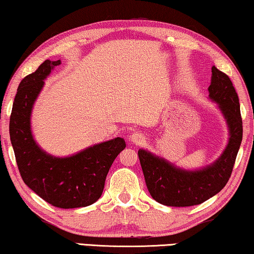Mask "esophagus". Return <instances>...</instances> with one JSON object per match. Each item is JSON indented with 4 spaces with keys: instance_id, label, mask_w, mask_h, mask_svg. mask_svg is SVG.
I'll use <instances>...</instances> for the list:
<instances>
[{
    "instance_id": "1",
    "label": "esophagus",
    "mask_w": 254,
    "mask_h": 254,
    "mask_svg": "<svg viewBox=\"0 0 254 254\" xmlns=\"http://www.w3.org/2000/svg\"><path fill=\"white\" fill-rule=\"evenodd\" d=\"M130 141L134 145H141V143L145 142V135L140 133V132H133L130 135Z\"/></svg>"
}]
</instances>
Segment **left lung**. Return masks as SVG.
Returning a JSON list of instances; mask_svg holds the SVG:
<instances>
[{
  "label": "left lung",
  "instance_id": "obj_1",
  "mask_svg": "<svg viewBox=\"0 0 254 254\" xmlns=\"http://www.w3.org/2000/svg\"><path fill=\"white\" fill-rule=\"evenodd\" d=\"M210 100L217 104L228 127V143L213 163L197 170L175 165L149 150L138 155L149 194L156 202L168 206L197 205L218 194L228 183L243 138L240 101L230 78L212 67Z\"/></svg>",
  "mask_w": 254,
  "mask_h": 254
}]
</instances>
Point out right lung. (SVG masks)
I'll list each match as a JSON object with an SVG mask.
<instances>
[{
	"label": "right lung",
	"instance_id": "1",
	"mask_svg": "<svg viewBox=\"0 0 254 254\" xmlns=\"http://www.w3.org/2000/svg\"><path fill=\"white\" fill-rule=\"evenodd\" d=\"M62 62L45 60L18 86L10 116V140L24 183L41 198L60 209H75L97 202L105 180L126 140L114 138L66 157L47 153L32 133L34 104L44 86V79Z\"/></svg>",
	"mask_w": 254,
	"mask_h": 254
}]
</instances>
